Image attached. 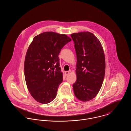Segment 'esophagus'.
I'll use <instances>...</instances> for the list:
<instances>
[{"mask_svg":"<svg viewBox=\"0 0 131 131\" xmlns=\"http://www.w3.org/2000/svg\"><path fill=\"white\" fill-rule=\"evenodd\" d=\"M65 75L66 76H67L68 75H69V74H70V73H69V72H68V71H66V72H65Z\"/></svg>","mask_w":131,"mask_h":131,"instance_id":"esophagus-1","label":"esophagus"}]
</instances>
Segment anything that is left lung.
Wrapping results in <instances>:
<instances>
[{
	"instance_id": "8db88e82",
	"label": "left lung",
	"mask_w": 131,
	"mask_h": 131,
	"mask_svg": "<svg viewBox=\"0 0 131 131\" xmlns=\"http://www.w3.org/2000/svg\"><path fill=\"white\" fill-rule=\"evenodd\" d=\"M77 56V80L73 87L75 97L81 101L92 100L98 93L104 80L105 60L102 46L92 33H74Z\"/></svg>"
}]
</instances>
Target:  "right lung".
I'll return each mask as SVG.
<instances>
[{
  "mask_svg": "<svg viewBox=\"0 0 131 131\" xmlns=\"http://www.w3.org/2000/svg\"><path fill=\"white\" fill-rule=\"evenodd\" d=\"M71 39L66 35L46 32L34 38L25 60L26 84L32 97L45 104L56 97L58 86L62 82L58 55Z\"/></svg>",
  "mask_w": 131,
  "mask_h": 131,
  "instance_id": "1",
  "label": "right lung"
}]
</instances>
